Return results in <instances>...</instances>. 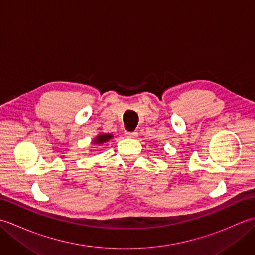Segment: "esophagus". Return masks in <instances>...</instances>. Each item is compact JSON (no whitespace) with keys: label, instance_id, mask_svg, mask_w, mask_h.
I'll use <instances>...</instances> for the list:
<instances>
[{"label":"esophagus","instance_id":"1","mask_svg":"<svg viewBox=\"0 0 255 255\" xmlns=\"http://www.w3.org/2000/svg\"><path fill=\"white\" fill-rule=\"evenodd\" d=\"M125 136L127 138H136L138 136V132L136 131H125Z\"/></svg>","mask_w":255,"mask_h":255}]
</instances>
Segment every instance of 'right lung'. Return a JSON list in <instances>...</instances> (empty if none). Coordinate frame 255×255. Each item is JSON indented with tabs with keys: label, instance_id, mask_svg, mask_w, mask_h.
Returning <instances> with one entry per match:
<instances>
[{
	"label": "right lung",
	"instance_id": "add662e5",
	"mask_svg": "<svg viewBox=\"0 0 255 255\" xmlns=\"http://www.w3.org/2000/svg\"><path fill=\"white\" fill-rule=\"evenodd\" d=\"M111 139H113V134L111 133H100L99 136H97L94 140H93V143L94 144H104L106 142L110 141Z\"/></svg>",
	"mask_w": 255,
	"mask_h": 255
}]
</instances>
